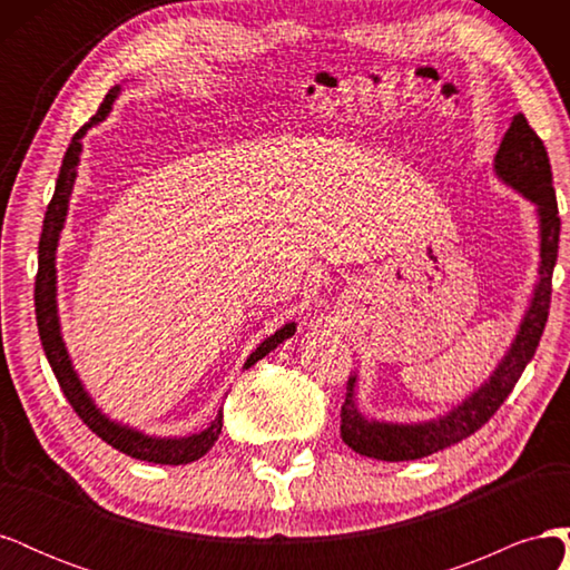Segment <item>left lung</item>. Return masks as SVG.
<instances>
[{"instance_id": "8db88e82", "label": "left lung", "mask_w": 570, "mask_h": 570, "mask_svg": "<svg viewBox=\"0 0 570 570\" xmlns=\"http://www.w3.org/2000/svg\"><path fill=\"white\" fill-rule=\"evenodd\" d=\"M494 174L499 180L507 183L515 193H521L525 199L538 206L540 218V281L534 285L530 306L519 325V333H515L509 352L499 361V366L488 381L471 396H465L450 413L433 421H368L356 409V375H352L340 413V435L344 444H350L361 456L381 461H413L471 438L504 404L513 385L519 383L521 373L530 364V358L534 356V350H538L549 316L551 273H554L559 254L561 218L554 185H551L547 149L538 132L528 126L523 114L513 116L507 135L502 137V145H499L494 157Z\"/></svg>"}]
</instances>
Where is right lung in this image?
Here are the masks:
<instances>
[{"label": "right lung", "mask_w": 570, "mask_h": 570, "mask_svg": "<svg viewBox=\"0 0 570 570\" xmlns=\"http://www.w3.org/2000/svg\"><path fill=\"white\" fill-rule=\"evenodd\" d=\"M120 88H111L109 95L101 101V107L97 114L85 124L76 135L71 145H68L61 170L57 178L55 187V197H51L47 214H45V226L40 235V247H38V278H36V314H38V333L42 340V350L47 354V361L51 371H55L57 381L61 385V392L66 394L68 404L73 406V411L82 419V423L88 425L97 438L111 444L114 450L124 452L132 459L149 461V463H166V465H180L202 459L206 452L212 450L214 442L220 435L223 428V411H218V416L212 421V425L202 430V433L187 435V438H154L145 435L140 430H135L130 425H120L105 416L92 402V396L85 390L82 381L78 377L71 356L66 352V344L61 337V325H59V314H57V247H59V235L66 220L68 212V199H71L73 193V183L78 176V164H80V151H82V135L88 132L92 126L101 124L111 111V105L116 101ZM297 325L295 323H285L281 331H275L271 337H266L258 347L249 354L245 361V368L254 366L258 358H264L271 350L278 347L287 337L295 335Z\"/></svg>", "instance_id": "1"}]
</instances>
